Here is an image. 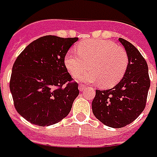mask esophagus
<instances>
[{"label":"esophagus","instance_id":"34e87169","mask_svg":"<svg viewBox=\"0 0 157 157\" xmlns=\"http://www.w3.org/2000/svg\"><path fill=\"white\" fill-rule=\"evenodd\" d=\"M85 88H86V86H85V85H83V84H80V85H79V90H80V91H83Z\"/></svg>","mask_w":157,"mask_h":157}]
</instances>
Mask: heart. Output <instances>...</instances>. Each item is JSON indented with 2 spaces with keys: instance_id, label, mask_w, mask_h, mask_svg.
I'll list each match as a JSON object with an SVG mask.
<instances>
[{
  "instance_id": "1",
  "label": "heart",
  "mask_w": 157,
  "mask_h": 157,
  "mask_svg": "<svg viewBox=\"0 0 157 157\" xmlns=\"http://www.w3.org/2000/svg\"><path fill=\"white\" fill-rule=\"evenodd\" d=\"M76 51H69L63 59L65 68L73 77L82 75L85 82L100 83L105 88L114 87L121 81L128 68L129 58L125 50L104 39H88L80 42Z\"/></svg>"
}]
</instances>
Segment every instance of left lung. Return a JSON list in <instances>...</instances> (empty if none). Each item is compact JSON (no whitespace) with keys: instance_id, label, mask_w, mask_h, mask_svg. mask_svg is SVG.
I'll return each instance as SVG.
<instances>
[{"instance_id":"1","label":"left lung","mask_w":157,"mask_h":157,"mask_svg":"<svg viewBox=\"0 0 157 157\" xmlns=\"http://www.w3.org/2000/svg\"><path fill=\"white\" fill-rule=\"evenodd\" d=\"M129 58L122 80L107 90H96L92 102L94 115L113 128H121L133 122L145 108L150 80L148 64L132 44L119 38Z\"/></svg>"}]
</instances>
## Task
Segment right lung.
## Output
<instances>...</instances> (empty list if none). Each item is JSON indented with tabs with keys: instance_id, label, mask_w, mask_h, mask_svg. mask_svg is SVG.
<instances>
[{
	"instance_id": "obj_1",
	"label": "right lung",
	"mask_w": 157,
	"mask_h": 157,
	"mask_svg": "<svg viewBox=\"0 0 157 157\" xmlns=\"http://www.w3.org/2000/svg\"><path fill=\"white\" fill-rule=\"evenodd\" d=\"M78 38L47 35L28 44L16 58L10 78L15 109L30 123L49 126L70 113L78 96L63 59Z\"/></svg>"
}]
</instances>
